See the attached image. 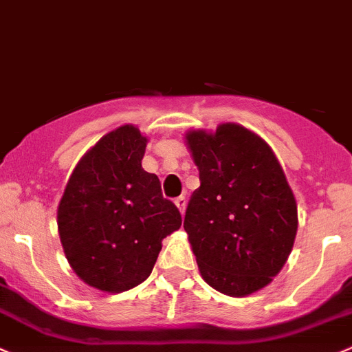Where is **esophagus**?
<instances>
[{
  "instance_id": "1",
  "label": "esophagus",
  "mask_w": 352,
  "mask_h": 352,
  "mask_svg": "<svg viewBox=\"0 0 352 352\" xmlns=\"http://www.w3.org/2000/svg\"><path fill=\"white\" fill-rule=\"evenodd\" d=\"M175 204H177V208H179L180 213L184 214V211H186V197H184V196L177 197V199H175Z\"/></svg>"
}]
</instances>
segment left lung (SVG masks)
I'll return each instance as SVG.
<instances>
[{"label":"left lung","mask_w":352,"mask_h":352,"mask_svg":"<svg viewBox=\"0 0 352 352\" xmlns=\"http://www.w3.org/2000/svg\"><path fill=\"white\" fill-rule=\"evenodd\" d=\"M201 186L184 218L201 277L232 298L267 287L298 232V204L270 146L249 129L221 124L186 134Z\"/></svg>","instance_id":"1"}]
</instances>
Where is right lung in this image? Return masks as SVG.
<instances>
[{"label": "right lung", "mask_w": 352, "mask_h": 352, "mask_svg": "<svg viewBox=\"0 0 352 352\" xmlns=\"http://www.w3.org/2000/svg\"><path fill=\"white\" fill-rule=\"evenodd\" d=\"M148 139L134 125L103 135L72 172L58 206L70 267L87 285L124 292L151 274L162 241L182 217L141 162Z\"/></svg>", "instance_id": "right-lung-1"}]
</instances>
